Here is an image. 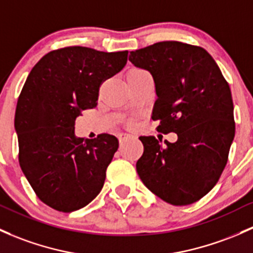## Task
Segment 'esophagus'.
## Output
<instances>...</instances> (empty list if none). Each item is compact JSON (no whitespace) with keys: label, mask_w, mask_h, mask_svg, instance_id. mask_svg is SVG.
<instances>
[{"label":"esophagus","mask_w":253,"mask_h":253,"mask_svg":"<svg viewBox=\"0 0 253 253\" xmlns=\"http://www.w3.org/2000/svg\"><path fill=\"white\" fill-rule=\"evenodd\" d=\"M135 136L132 134H122L121 136H119V141H121V142H123V141H126V140H127V138H134Z\"/></svg>","instance_id":"34e87169"}]
</instances>
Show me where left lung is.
<instances>
[{
	"label": "left lung",
	"instance_id": "8db88e82",
	"mask_svg": "<svg viewBox=\"0 0 253 253\" xmlns=\"http://www.w3.org/2000/svg\"><path fill=\"white\" fill-rule=\"evenodd\" d=\"M129 60L149 71L157 100V130L177 141L141 136L136 163L141 181L164 202L189 205L213 188L228 162L235 135L232 93L218 65L204 48L177 41L130 51Z\"/></svg>",
	"mask_w": 253,
	"mask_h": 253
}]
</instances>
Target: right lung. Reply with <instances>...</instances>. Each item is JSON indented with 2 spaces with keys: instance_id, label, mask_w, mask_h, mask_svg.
Returning a JSON list of instances; mask_svg holds the SVG:
<instances>
[{
  "instance_id": "1",
  "label": "right lung",
  "mask_w": 253,
  "mask_h": 253,
  "mask_svg": "<svg viewBox=\"0 0 253 253\" xmlns=\"http://www.w3.org/2000/svg\"><path fill=\"white\" fill-rule=\"evenodd\" d=\"M126 60V50L65 47L45 54L26 78L14 121L19 164L39 199L54 210H80L104 187L118 138L77 137L75 122L96 107L101 84Z\"/></svg>"
}]
</instances>
